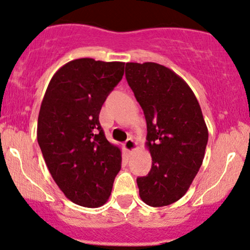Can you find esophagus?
Here are the masks:
<instances>
[{"label":"esophagus","mask_w":250,"mask_h":250,"mask_svg":"<svg viewBox=\"0 0 250 250\" xmlns=\"http://www.w3.org/2000/svg\"><path fill=\"white\" fill-rule=\"evenodd\" d=\"M125 148L129 154H133L135 150H137V143L135 142L133 138H128L125 142Z\"/></svg>","instance_id":"obj_1"}]
</instances>
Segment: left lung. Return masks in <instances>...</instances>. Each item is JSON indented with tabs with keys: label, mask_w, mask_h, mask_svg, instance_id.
I'll list each match as a JSON object with an SVG mask.
<instances>
[{
	"label": "left lung",
	"mask_w": 250,
	"mask_h": 250,
	"mask_svg": "<svg viewBox=\"0 0 250 250\" xmlns=\"http://www.w3.org/2000/svg\"><path fill=\"white\" fill-rule=\"evenodd\" d=\"M125 78L146 121L150 172L136 179L146 205L173 204L188 192L208 141L201 108L190 86L156 62H127Z\"/></svg>",
	"instance_id": "obj_1"
}]
</instances>
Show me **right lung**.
<instances>
[{"mask_svg":"<svg viewBox=\"0 0 250 250\" xmlns=\"http://www.w3.org/2000/svg\"><path fill=\"white\" fill-rule=\"evenodd\" d=\"M125 73V62L72 60L51 79L38 115L37 141L66 198L83 207L106 204L121 150L104 136L99 114Z\"/></svg>","mask_w":250,"mask_h":250,"instance_id":"obj_1","label":"right lung"}]
</instances>
